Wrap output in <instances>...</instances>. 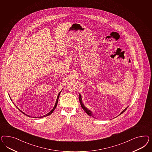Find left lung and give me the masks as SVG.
Instances as JSON below:
<instances>
[{
	"label": "left lung",
	"mask_w": 152,
	"mask_h": 152,
	"mask_svg": "<svg viewBox=\"0 0 152 152\" xmlns=\"http://www.w3.org/2000/svg\"><path fill=\"white\" fill-rule=\"evenodd\" d=\"M79 95H80V96H79V100H80V104H81V106L82 107V108H83V110L85 111L87 114H88V115H89V116H92V117H94V115L92 114V112L90 110H88V108L86 107H85V105H83V102H82V98H81V95L79 94ZM128 107V106L126 107V108H125L124 110L120 114H120H123L124 112L126 110V109Z\"/></svg>",
	"instance_id": "left-lung-1"
}]
</instances>
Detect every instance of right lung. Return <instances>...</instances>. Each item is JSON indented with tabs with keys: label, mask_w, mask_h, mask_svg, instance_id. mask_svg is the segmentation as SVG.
<instances>
[{
	"label": "right lung",
	"mask_w": 152,
	"mask_h": 152,
	"mask_svg": "<svg viewBox=\"0 0 152 152\" xmlns=\"http://www.w3.org/2000/svg\"><path fill=\"white\" fill-rule=\"evenodd\" d=\"M60 93H61V92H59V94H58V96H57V100H56V102L55 105V106H54V107H53V109H52V110H51L50 112H49L48 114H47L46 115H44V116H40V117H39V118H43V117H45V116H48V115H51V114L53 113V111L55 110V109L56 107V106H57V103H58V98H59V96H60ZM9 97H10H10L9 96ZM11 100H12V99H11ZM13 104H14V103H13ZM17 108H18V107H17ZM19 110L20 111H21V112H22L23 114H24V115H27V116H29V117H30V116H29V115H27V114H26L25 113H24L23 111H22L20 110H19Z\"/></svg>",
	"instance_id": "1"
}]
</instances>
